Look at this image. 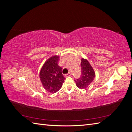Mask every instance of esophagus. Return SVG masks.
Returning a JSON list of instances; mask_svg holds the SVG:
<instances>
[{
	"label": "esophagus",
	"instance_id": "34e87169",
	"mask_svg": "<svg viewBox=\"0 0 132 132\" xmlns=\"http://www.w3.org/2000/svg\"><path fill=\"white\" fill-rule=\"evenodd\" d=\"M70 75H71V73H68L67 74H65V75H64V77H65V78H67V77H70Z\"/></svg>",
	"mask_w": 132,
	"mask_h": 132
}]
</instances>
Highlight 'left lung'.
Masks as SVG:
<instances>
[{
    "label": "left lung",
    "mask_w": 132,
    "mask_h": 132,
    "mask_svg": "<svg viewBox=\"0 0 132 132\" xmlns=\"http://www.w3.org/2000/svg\"><path fill=\"white\" fill-rule=\"evenodd\" d=\"M81 76L75 80L76 85L79 89H86L93 81L95 77L94 69L86 59L82 58L81 63Z\"/></svg>",
    "instance_id": "obj_1"
}]
</instances>
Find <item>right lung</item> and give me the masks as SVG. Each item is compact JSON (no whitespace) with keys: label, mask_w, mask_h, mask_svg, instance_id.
I'll return each mask as SVG.
<instances>
[{"label":"right lung","mask_w":132,"mask_h":132,"mask_svg":"<svg viewBox=\"0 0 132 132\" xmlns=\"http://www.w3.org/2000/svg\"><path fill=\"white\" fill-rule=\"evenodd\" d=\"M58 56L51 57L44 64L39 73L42 85L47 91L55 93L61 88L65 78L59 66Z\"/></svg>","instance_id":"1"}]
</instances>
